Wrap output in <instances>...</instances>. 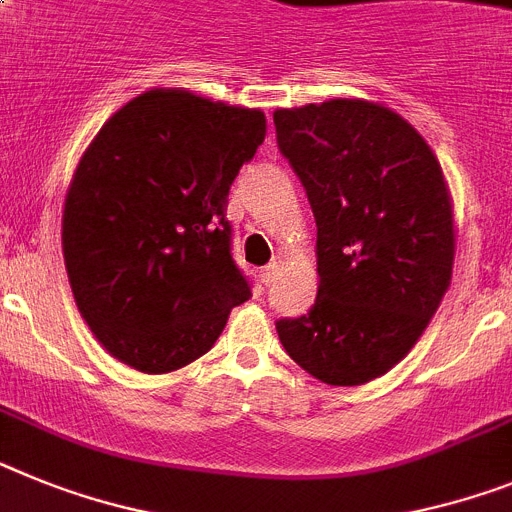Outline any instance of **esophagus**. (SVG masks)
Returning a JSON list of instances; mask_svg holds the SVG:
<instances>
[{
  "label": "esophagus",
  "mask_w": 512,
  "mask_h": 512,
  "mask_svg": "<svg viewBox=\"0 0 512 512\" xmlns=\"http://www.w3.org/2000/svg\"><path fill=\"white\" fill-rule=\"evenodd\" d=\"M274 277H277V264H269V266H264V269H261V282H264L266 287L272 285Z\"/></svg>",
  "instance_id": "34e87169"
}]
</instances>
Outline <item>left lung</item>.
Returning <instances> with one entry per match:
<instances>
[{"instance_id":"8db88e82","label":"left lung","mask_w":512,"mask_h":512,"mask_svg":"<svg viewBox=\"0 0 512 512\" xmlns=\"http://www.w3.org/2000/svg\"><path fill=\"white\" fill-rule=\"evenodd\" d=\"M316 217L318 295L279 318L287 355L329 386H360L409 355L453 274L443 170L412 124L370 100L274 111Z\"/></svg>"}]
</instances>
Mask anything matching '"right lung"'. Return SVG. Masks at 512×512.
<instances>
[{
    "instance_id": "obj_1",
    "label": "right lung",
    "mask_w": 512,
    "mask_h": 512,
    "mask_svg": "<svg viewBox=\"0 0 512 512\" xmlns=\"http://www.w3.org/2000/svg\"><path fill=\"white\" fill-rule=\"evenodd\" d=\"M266 137L264 113L147 90L103 124L61 217L69 285L95 339L139 373L207 355L251 285L227 194Z\"/></svg>"
}]
</instances>
